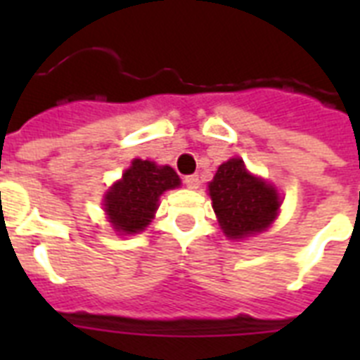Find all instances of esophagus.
Instances as JSON below:
<instances>
[{
	"mask_svg": "<svg viewBox=\"0 0 360 360\" xmlns=\"http://www.w3.org/2000/svg\"><path fill=\"white\" fill-rule=\"evenodd\" d=\"M183 183H185L186 188H198V185H200V177H198V175H185V177H183Z\"/></svg>",
	"mask_w": 360,
	"mask_h": 360,
	"instance_id": "esophagus-1",
	"label": "esophagus"
}]
</instances>
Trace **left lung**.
<instances>
[{"label": "left lung", "mask_w": 360, "mask_h": 360, "mask_svg": "<svg viewBox=\"0 0 360 360\" xmlns=\"http://www.w3.org/2000/svg\"><path fill=\"white\" fill-rule=\"evenodd\" d=\"M209 196L222 230L230 239L259 233L278 213L280 200L273 186L246 172L240 158L220 164L209 183Z\"/></svg>", "instance_id": "8db88e82"}]
</instances>
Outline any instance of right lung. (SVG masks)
I'll list each match as a JSON object with an SVG mask.
<instances>
[{
	"instance_id": "obj_1",
	"label": "right lung",
	"mask_w": 360,
	"mask_h": 360,
	"mask_svg": "<svg viewBox=\"0 0 360 360\" xmlns=\"http://www.w3.org/2000/svg\"><path fill=\"white\" fill-rule=\"evenodd\" d=\"M179 185V175L174 168L136 158L123 174V179L106 194L104 211L115 231L138 233L151 222L160 194Z\"/></svg>"
}]
</instances>
